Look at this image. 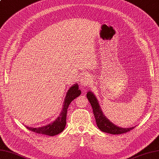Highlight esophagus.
<instances>
[{
  "label": "esophagus",
  "instance_id": "34e87169",
  "mask_svg": "<svg viewBox=\"0 0 159 159\" xmlns=\"http://www.w3.org/2000/svg\"><path fill=\"white\" fill-rule=\"evenodd\" d=\"M81 86L83 88H88V87L91 85V79H90V76L88 75H83L81 78Z\"/></svg>",
  "mask_w": 159,
  "mask_h": 159
}]
</instances>
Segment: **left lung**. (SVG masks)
I'll use <instances>...</instances> for the list:
<instances>
[{"label":"left lung","mask_w":159,"mask_h":159,"mask_svg":"<svg viewBox=\"0 0 159 159\" xmlns=\"http://www.w3.org/2000/svg\"><path fill=\"white\" fill-rule=\"evenodd\" d=\"M87 98H88L92 107L93 113L94 115L96 125L102 132L111 134H120L126 133L134 128V127L123 128V127L116 126L111 123L105 116V114H103L98 99L96 98V96L93 94V92L89 91L87 93Z\"/></svg>","instance_id":"left-lung-1"}]
</instances>
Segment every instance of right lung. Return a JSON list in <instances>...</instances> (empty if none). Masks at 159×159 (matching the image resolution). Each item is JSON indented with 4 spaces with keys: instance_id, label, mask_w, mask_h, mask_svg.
<instances>
[{
    "instance_id": "add662e5",
    "label": "right lung",
    "mask_w": 159,
    "mask_h": 159,
    "mask_svg": "<svg viewBox=\"0 0 159 159\" xmlns=\"http://www.w3.org/2000/svg\"><path fill=\"white\" fill-rule=\"evenodd\" d=\"M80 94H81V92H80V89H79V85L77 83L71 85V88H70L67 92L63 102V107L62 108L61 114L57 118V119L53 121L52 123L48 124V125L43 127H31L26 126V127L28 129L34 132L42 134L44 135L53 136L60 134L63 131L65 125H66V118L68 107H69L71 102L78 96H79Z\"/></svg>"
}]
</instances>
